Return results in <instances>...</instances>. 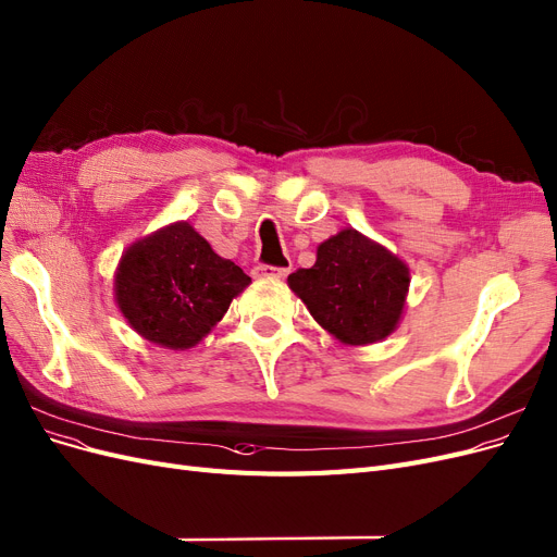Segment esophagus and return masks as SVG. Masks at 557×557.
I'll return each instance as SVG.
<instances>
[{
    "label": "esophagus",
    "mask_w": 557,
    "mask_h": 557,
    "mask_svg": "<svg viewBox=\"0 0 557 557\" xmlns=\"http://www.w3.org/2000/svg\"><path fill=\"white\" fill-rule=\"evenodd\" d=\"M253 274L260 278H285L290 274V264L287 267H272V264H256Z\"/></svg>",
    "instance_id": "34e87169"
}]
</instances>
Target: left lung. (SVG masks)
Here are the masks:
<instances>
[{"mask_svg":"<svg viewBox=\"0 0 557 557\" xmlns=\"http://www.w3.org/2000/svg\"><path fill=\"white\" fill-rule=\"evenodd\" d=\"M287 283L324 330L363 345L394 332L410 276L387 248L350 227L322 242L311 270H297Z\"/></svg>","mask_w":557,"mask_h":557,"instance_id":"obj_1","label":"left lung"}]
</instances>
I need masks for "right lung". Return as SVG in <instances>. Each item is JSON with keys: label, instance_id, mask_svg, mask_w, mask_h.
I'll list each match as a JSON object with an SVG mask.
<instances>
[{"label": "right lung", "instance_id": "right-lung-1", "mask_svg": "<svg viewBox=\"0 0 557 557\" xmlns=\"http://www.w3.org/2000/svg\"><path fill=\"white\" fill-rule=\"evenodd\" d=\"M251 283L188 223L159 230L122 256L114 293L131 327L172 350L196 345Z\"/></svg>", "mask_w": 557, "mask_h": 557}]
</instances>
